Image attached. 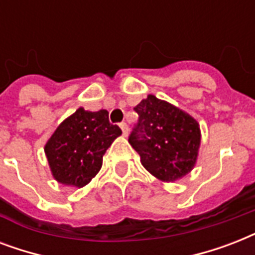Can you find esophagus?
<instances>
[{"label":"esophagus","instance_id":"obj_1","mask_svg":"<svg viewBox=\"0 0 255 255\" xmlns=\"http://www.w3.org/2000/svg\"><path fill=\"white\" fill-rule=\"evenodd\" d=\"M120 128H122V131H123V135L127 136L128 132H129V129H128L127 123H120Z\"/></svg>","mask_w":255,"mask_h":255}]
</instances>
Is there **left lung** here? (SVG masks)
<instances>
[{"label": "left lung", "mask_w": 255, "mask_h": 255, "mask_svg": "<svg viewBox=\"0 0 255 255\" xmlns=\"http://www.w3.org/2000/svg\"><path fill=\"white\" fill-rule=\"evenodd\" d=\"M133 110L139 120L128 141L140 155L144 168L161 181H176L189 173L201 141L197 122L153 95Z\"/></svg>", "instance_id": "obj_1"}]
</instances>
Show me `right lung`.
I'll use <instances>...</instances> for the list:
<instances>
[{"label": "right lung", "mask_w": 255, "mask_h": 255, "mask_svg": "<svg viewBox=\"0 0 255 255\" xmlns=\"http://www.w3.org/2000/svg\"><path fill=\"white\" fill-rule=\"evenodd\" d=\"M120 135L122 129L110 123L107 110H77L46 144L54 178L65 185L85 186L99 172L103 155Z\"/></svg>", "instance_id": "obj_1"}]
</instances>
